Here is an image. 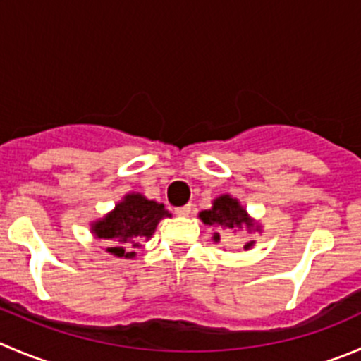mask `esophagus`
<instances>
[{"label":"esophagus","instance_id":"esophagus-1","mask_svg":"<svg viewBox=\"0 0 361 361\" xmlns=\"http://www.w3.org/2000/svg\"><path fill=\"white\" fill-rule=\"evenodd\" d=\"M190 204H187V206H180V208H176L174 209V213H176L178 216H188L190 215Z\"/></svg>","mask_w":361,"mask_h":361}]
</instances>
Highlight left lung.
<instances>
[{
    "label": "left lung",
    "mask_w": 361,
    "mask_h": 361,
    "mask_svg": "<svg viewBox=\"0 0 361 361\" xmlns=\"http://www.w3.org/2000/svg\"><path fill=\"white\" fill-rule=\"evenodd\" d=\"M199 219L206 224V226L216 227V229H233V231H259L261 227L248 216L247 209L240 204V201L231 197L229 194H224L213 201V206L209 209L199 213ZM213 241H220V233H213ZM255 241H247L245 243V250L254 247Z\"/></svg>",
    "instance_id": "left-lung-1"
}]
</instances>
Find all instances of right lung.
<instances>
[{
	"label": "right lung",
	"mask_w": 361,
	"mask_h": 361,
	"mask_svg": "<svg viewBox=\"0 0 361 361\" xmlns=\"http://www.w3.org/2000/svg\"><path fill=\"white\" fill-rule=\"evenodd\" d=\"M164 216H171L164 204L149 201L142 194H127L113 212L92 224V233L99 240L109 241L106 252L132 259L142 241L153 236Z\"/></svg>",
	"instance_id": "right-lung-1"
}]
</instances>
